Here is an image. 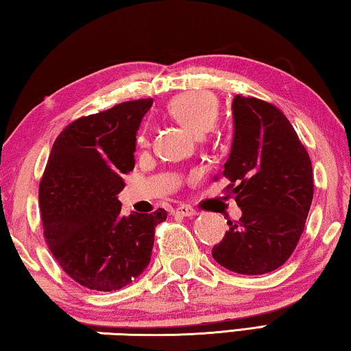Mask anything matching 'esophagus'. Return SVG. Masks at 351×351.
<instances>
[{
  "mask_svg": "<svg viewBox=\"0 0 351 351\" xmlns=\"http://www.w3.org/2000/svg\"><path fill=\"white\" fill-rule=\"evenodd\" d=\"M175 212H176V215H182V217H193L195 213H197V210H195L192 206H187V204L178 206Z\"/></svg>",
  "mask_w": 351,
  "mask_h": 351,
  "instance_id": "obj_1",
  "label": "esophagus"
}]
</instances>
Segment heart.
Returning <instances> with one entry per match:
<instances>
[{"instance_id": "b5f03b06", "label": "heart", "mask_w": 351, "mask_h": 351, "mask_svg": "<svg viewBox=\"0 0 351 351\" xmlns=\"http://www.w3.org/2000/svg\"><path fill=\"white\" fill-rule=\"evenodd\" d=\"M169 112L193 134L203 136L215 127L219 114V100L207 90L187 91L170 100ZM136 141L139 145L147 144L148 136L145 130H141Z\"/></svg>"}]
</instances>
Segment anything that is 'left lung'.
Here are the masks:
<instances>
[{
    "instance_id": "obj_1",
    "label": "left lung",
    "mask_w": 351,
    "mask_h": 351,
    "mask_svg": "<svg viewBox=\"0 0 351 351\" xmlns=\"http://www.w3.org/2000/svg\"><path fill=\"white\" fill-rule=\"evenodd\" d=\"M232 111L235 133L223 176L241 218L228 219L212 257L237 274H266L291 257L305 229L314 193L311 159L276 105L237 94Z\"/></svg>"
}]
</instances>
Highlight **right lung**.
Returning a JSON list of instances; mask_svg holds the SVG:
<instances>
[{
    "label": "right lung",
    "instance_id": "add662e5",
    "mask_svg": "<svg viewBox=\"0 0 351 351\" xmlns=\"http://www.w3.org/2000/svg\"><path fill=\"white\" fill-rule=\"evenodd\" d=\"M152 99L83 116L57 136L38 189L43 235L82 287L116 291L150 263L154 228L167 212L122 215L117 193L134 169L136 132Z\"/></svg>",
    "mask_w": 351,
    "mask_h": 351
}]
</instances>
